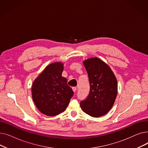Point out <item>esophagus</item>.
<instances>
[{
    "instance_id": "esophagus-1",
    "label": "esophagus",
    "mask_w": 148,
    "mask_h": 148,
    "mask_svg": "<svg viewBox=\"0 0 148 148\" xmlns=\"http://www.w3.org/2000/svg\"><path fill=\"white\" fill-rule=\"evenodd\" d=\"M72 89H73V90L74 92H76V91H77V88L76 87H73Z\"/></svg>"
}]
</instances>
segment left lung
Listing matches in <instances>:
<instances>
[{
    "instance_id": "8db88e82",
    "label": "left lung",
    "mask_w": 148,
    "mask_h": 148,
    "mask_svg": "<svg viewBox=\"0 0 148 148\" xmlns=\"http://www.w3.org/2000/svg\"><path fill=\"white\" fill-rule=\"evenodd\" d=\"M90 84L89 93L80 102L83 112L92 117L106 114L117 95V80L110 68L97 58L84 61Z\"/></svg>"
}]
</instances>
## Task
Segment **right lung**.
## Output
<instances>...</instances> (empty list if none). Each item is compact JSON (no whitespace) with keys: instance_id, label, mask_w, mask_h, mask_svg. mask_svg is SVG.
I'll list each match as a JSON object with an SVG mask.
<instances>
[{"instance_id":"1","label":"right lung","mask_w":148,"mask_h":148,"mask_svg":"<svg viewBox=\"0 0 148 148\" xmlns=\"http://www.w3.org/2000/svg\"><path fill=\"white\" fill-rule=\"evenodd\" d=\"M63 64L55 62L47 66L33 83L34 101L42 113L49 116L64 112L74 94L67 79L62 76Z\"/></svg>"}]
</instances>
